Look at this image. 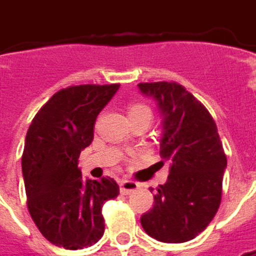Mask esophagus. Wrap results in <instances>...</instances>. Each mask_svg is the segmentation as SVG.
I'll return each instance as SVG.
<instances>
[{"mask_svg":"<svg viewBox=\"0 0 256 256\" xmlns=\"http://www.w3.org/2000/svg\"><path fill=\"white\" fill-rule=\"evenodd\" d=\"M138 188H140V184L136 182H132V180H121L120 182V190L124 194H130L132 192H135Z\"/></svg>","mask_w":256,"mask_h":256,"instance_id":"1","label":"esophagus"}]
</instances>
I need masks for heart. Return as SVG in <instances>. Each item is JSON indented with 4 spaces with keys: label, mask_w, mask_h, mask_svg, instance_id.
Instances as JSON below:
<instances>
[{
    "label": "heart",
    "mask_w": 256,
    "mask_h": 256,
    "mask_svg": "<svg viewBox=\"0 0 256 256\" xmlns=\"http://www.w3.org/2000/svg\"><path fill=\"white\" fill-rule=\"evenodd\" d=\"M150 116V110L145 104L140 102H134L128 107V116Z\"/></svg>",
    "instance_id": "heart-1"
}]
</instances>
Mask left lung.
Segmentation results:
<instances>
[{
  "mask_svg": "<svg viewBox=\"0 0 256 256\" xmlns=\"http://www.w3.org/2000/svg\"><path fill=\"white\" fill-rule=\"evenodd\" d=\"M138 87L162 114L160 156L170 164L140 224L160 242H186L206 230L220 207L227 156L212 116L183 86L156 82Z\"/></svg>",
  "mask_w": 256,
  "mask_h": 256,
  "instance_id": "obj_1",
  "label": "left lung"
}]
</instances>
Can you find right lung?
I'll use <instances>...</instances> for the list:
<instances>
[{"mask_svg":"<svg viewBox=\"0 0 256 256\" xmlns=\"http://www.w3.org/2000/svg\"><path fill=\"white\" fill-rule=\"evenodd\" d=\"M120 84L62 88L38 111L22 154L28 210L42 236L56 246L83 250L104 234L102 206L120 194L111 178L84 179L77 166L92 144L94 122Z\"/></svg>","mask_w":256,"mask_h":256,"instance_id":"add662e5","label":"right lung"}]
</instances>
